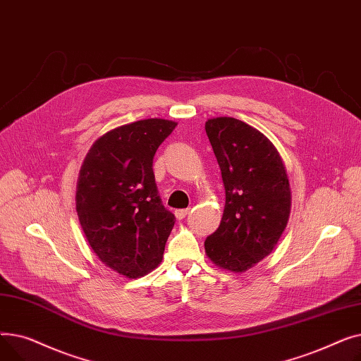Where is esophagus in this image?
Here are the masks:
<instances>
[{
  "mask_svg": "<svg viewBox=\"0 0 361 361\" xmlns=\"http://www.w3.org/2000/svg\"><path fill=\"white\" fill-rule=\"evenodd\" d=\"M188 214H190V207H187V209L176 211V216H177V219H184Z\"/></svg>",
  "mask_w": 361,
  "mask_h": 361,
  "instance_id": "34e87169",
  "label": "esophagus"
}]
</instances>
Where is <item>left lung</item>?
<instances>
[{"label": "left lung", "mask_w": 361, "mask_h": 361, "mask_svg": "<svg viewBox=\"0 0 361 361\" xmlns=\"http://www.w3.org/2000/svg\"><path fill=\"white\" fill-rule=\"evenodd\" d=\"M221 168L225 207L218 230L204 241L216 267L244 272L267 257L286 230L291 211L287 169L272 142L237 118L204 124Z\"/></svg>", "instance_id": "left-lung-1"}]
</instances>
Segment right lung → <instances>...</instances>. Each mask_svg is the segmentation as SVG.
Instances as JSON below:
<instances>
[{"label": "right lung", "instance_id": "add662e5", "mask_svg": "<svg viewBox=\"0 0 361 361\" xmlns=\"http://www.w3.org/2000/svg\"><path fill=\"white\" fill-rule=\"evenodd\" d=\"M176 126L147 118L114 128L93 143L80 169L75 211L83 233L101 262L127 278L158 267L176 222L152 168Z\"/></svg>", "mask_w": 361, "mask_h": 361}]
</instances>
